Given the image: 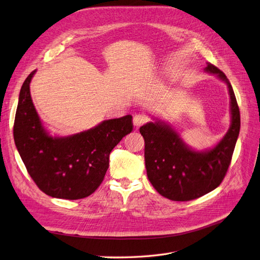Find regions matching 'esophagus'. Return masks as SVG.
Returning a JSON list of instances; mask_svg holds the SVG:
<instances>
[{"label":"esophagus","mask_w":260,"mask_h":260,"mask_svg":"<svg viewBox=\"0 0 260 260\" xmlns=\"http://www.w3.org/2000/svg\"><path fill=\"white\" fill-rule=\"evenodd\" d=\"M147 120L148 118L144 114H137L133 116V124H135L136 127H141V125L144 124Z\"/></svg>","instance_id":"1"}]
</instances>
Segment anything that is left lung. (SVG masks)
<instances>
[{"instance_id":"left-lung-1","label":"left lung","mask_w":260,"mask_h":260,"mask_svg":"<svg viewBox=\"0 0 260 260\" xmlns=\"http://www.w3.org/2000/svg\"><path fill=\"white\" fill-rule=\"evenodd\" d=\"M204 70L217 76L229 89L231 124L217 145L195 151L184 143L171 125L158 119L140 128L145 142L147 178L157 192L171 201L199 199L219 186L229 168L240 133V109L231 83L210 62Z\"/></svg>"}]
</instances>
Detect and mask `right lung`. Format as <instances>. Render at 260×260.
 <instances>
[{
	"label": "right lung",
	"instance_id": "1",
	"mask_svg": "<svg viewBox=\"0 0 260 260\" xmlns=\"http://www.w3.org/2000/svg\"><path fill=\"white\" fill-rule=\"evenodd\" d=\"M31 73L19 93L14 140L28 174L46 195L80 200L91 195L104 180L109 154L132 131V116L102 121L68 137H53L39 117L30 94Z\"/></svg>",
	"mask_w": 260,
	"mask_h": 260
}]
</instances>
